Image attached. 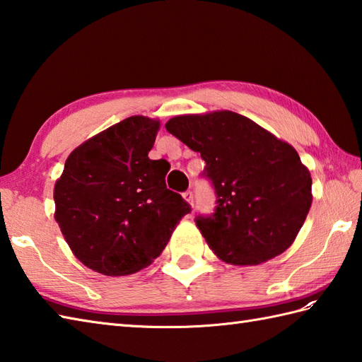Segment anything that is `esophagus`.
Wrapping results in <instances>:
<instances>
[{
  "label": "esophagus",
  "mask_w": 362,
  "mask_h": 362,
  "mask_svg": "<svg viewBox=\"0 0 362 362\" xmlns=\"http://www.w3.org/2000/svg\"><path fill=\"white\" fill-rule=\"evenodd\" d=\"M183 197H185V201L189 204V205H194V194H193V191H185V193H183Z\"/></svg>",
  "instance_id": "esophagus-1"
}]
</instances>
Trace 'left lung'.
I'll return each instance as SVG.
<instances>
[{"label": "left lung", "mask_w": 362, "mask_h": 362, "mask_svg": "<svg viewBox=\"0 0 362 362\" xmlns=\"http://www.w3.org/2000/svg\"><path fill=\"white\" fill-rule=\"evenodd\" d=\"M166 130L205 161L202 177L216 206L194 221L221 259L259 264L294 243L313 202V182L292 146L228 110L175 117Z\"/></svg>", "instance_id": "8db88e82"}]
</instances>
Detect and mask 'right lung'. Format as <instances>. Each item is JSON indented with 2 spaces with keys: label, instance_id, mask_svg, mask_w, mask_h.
Returning a JSON list of instances; mask_svg holds the SVG:
<instances>
[{
  "label": "right lung",
  "instance_id": "add662e5",
  "mask_svg": "<svg viewBox=\"0 0 362 362\" xmlns=\"http://www.w3.org/2000/svg\"><path fill=\"white\" fill-rule=\"evenodd\" d=\"M158 121L122 119L74 149L54 187L56 221L81 263L118 276L156 259L191 211L166 188L168 166L148 157Z\"/></svg>",
  "mask_w": 362,
  "mask_h": 362
}]
</instances>
